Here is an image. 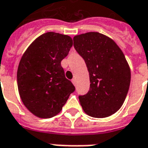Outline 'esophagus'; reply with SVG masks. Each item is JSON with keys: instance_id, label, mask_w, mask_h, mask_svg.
<instances>
[{"instance_id": "34e87169", "label": "esophagus", "mask_w": 148, "mask_h": 148, "mask_svg": "<svg viewBox=\"0 0 148 148\" xmlns=\"http://www.w3.org/2000/svg\"><path fill=\"white\" fill-rule=\"evenodd\" d=\"M72 83L74 84V86L76 85V79H75V78H73V79H72Z\"/></svg>"}]
</instances>
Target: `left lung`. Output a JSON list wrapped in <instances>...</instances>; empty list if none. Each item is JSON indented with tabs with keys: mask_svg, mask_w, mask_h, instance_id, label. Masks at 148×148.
Returning <instances> with one entry per match:
<instances>
[{
	"mask_svg": "<svg viewBox=\"0 0 148 148\" xmlns=\"http://www.w3.org/2000/svg\"><path fill=\"white\" fill-rule=\"evenodd\" d=\"M73 39L90 74V90L79 97L81 106L92 117H108L121 109L126 98L131 82L129 65L121 49L106 35L90 32Z\"/></svg>",
	"mask_w": 148,
	"mask_h": 148,
	"instance_id": "left-lung-1",
	"label": "left lung"
}]
</instances>
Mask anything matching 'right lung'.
<instances>
[{
	"label": "right lung",
	"instance_id": "1",
	"mask_svg": "<svg viewBox=\"0 0 148 148\" xmlns=\"http://www.w3.org/2000/svg\"><path fill=\"white\" fill-rule=\"evenodd\" d=\"M72 45L71 36L49 32L37 37L21 57L18 91L24 106L37 117L58 114L75 90L61 66Z\"/></svg>",
	"mask_w": 148,
	"mask_h": 148
}]
</instances>
